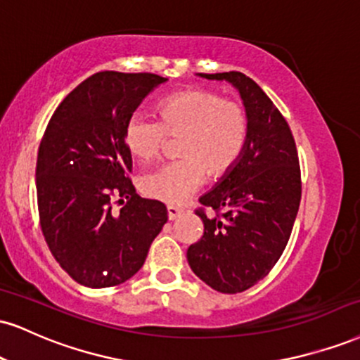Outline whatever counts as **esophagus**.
I'll list each match as a JSON object with an SVG mask.
<instances>
[{
	"instance_id": "1",
	"label": "esophagus",
	"mask_w": 360,
	"mask_h": 360,
	"mask_svg": "<svg viewBox=\"0 0 360 360\" xmlns=\"http://www.w3.org/2000/svg\"><path fill=\"white\" fill-rule=\"evenodd\" d=\"M183 213H184V210H183V207H179V206H174V205H169V206H167V218L171 219V221H172V219H176L177 216H181V214H183Z\"/></svg>"
}]
</instances>
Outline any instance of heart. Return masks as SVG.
I'll list each match as a JSON object with an SVG mask.
<instances>
[{
	"label": "heart",
	"mask_w": 360,
	"mask_h": 360,
	"mask_svg": "<svg viewBox=\"0 0 360 360\" xmlns=\"http://www.w3.org/2000/svg\"><path fill=\"white\" fill-rule=\"evenodd\" d=\"M159 122L132 117L124 129L127 149L142 162L162 154L167 136L179 139L177 159L141 179L146 196L181 205L202 184L223 179L233 171L248 139L243 103L206 89L177 92L158 107Z\"/></svg>",
	"instance_id": "b5f03b06"
}]
</instances>
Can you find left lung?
<instances>
[{"label":"left lung","mask_w":360,"mask_h":360,"mask_svg":"<svg viewBox=\"0 0 360 360\" xmlns=\"http://www.w3.org/2000/svg\"><path fill=\"white\" fill-rule=\"evenodd\" d=\"M199 75L236 86L248 114V139L233 171L199 198L196 214L205 231L188 248V262L211 288L240 293L270 274L288 243L302 198L300 164L288 122L250 77ZM206 207L215 213L206 215Z\"/></svg>","instance_id":"1"}]
</instances>
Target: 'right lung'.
Masks as SVG:
<instances>
[{
  "instance_id": "1",
  "label": "right lung",
  "mask_w": 360,
  "mask_h": 360,
  "mask_svg": "<svg viewBox=\"0 0 360 360\" xmlns=\"http://www.w3.org/2000/svg\"><path fill=\"white\" fill-rule=\"evenodd\" d=\"M166 80L155 73H94L63 98L43 134L40 226L60 266L85 287H115L136 275L167 221L161 201L136 193L124 139L146 95Z\"/></svg>"
}]
</instances>
